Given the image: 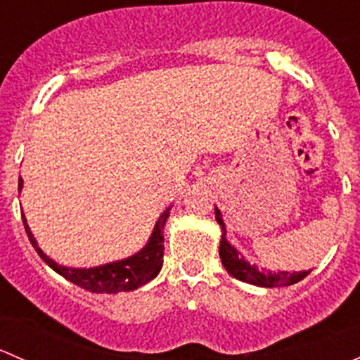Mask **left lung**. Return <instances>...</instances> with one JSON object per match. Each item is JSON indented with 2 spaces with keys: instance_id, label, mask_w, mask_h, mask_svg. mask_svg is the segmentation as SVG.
I'll return each instance as SVG.
<instances>
[{
  "instance_id": "obj_1",
  "label": "left lung",
  "mask_w": 360,
  "mask_h": 360,
  "mask_svg": "<svg viewBox=\"0 0 360 360\" xmlns=\"http://www.w3.org/2000/svg\"><path fill=\"white\" fill-rule=\"evenodd\" d=\"M216 219L224 231V223L223 219H221V212L217 210V207ZM219 257L228 274L233 275L238 281L249 282V284L259 285V288H282V285H292L296 284V282L303 281V278L310 274V271H277V274H271V271L264 274V271H259L256 266H250L244 257L238 256L237 250L226 242L224 233L219 244Z\"/></svg>"
}]
</instances>
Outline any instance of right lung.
Here are the masks:
<instances>
[{
  "label": "right lung",
  "mask_w": 360,
  "mask_h": 360,
  "mask_svg": "<svg viewBox=\"0 0 360 360\" xmlns=\"http://www.w3.org/2000/svg\"><path fill=\"white\" fill-rule=\"evenodd\" d=\"M22 188V179H19V191ZM167 217H169V210L160 216L158 223L155 224V230L151 233L150 242L141 252H137L136 256L127 257V259L118 261V263H110L104 264V266L97 268H66L60 266L59 263L50 259L46 254H43V250L38 248L34 237H32L31 230H29L27 223H25V217L22 216L25 233H27L29 242L32 244V248L36 249V252L39 254L43 261L52 268L53 271H57L59 275H63L64 278L72 284H76L78 288L85 289L90 292H108V294H116L122 291H134V289L141 288V285L148 284L151 278H155L158 275L160 268L163 263V224H165Z\"/></svg>",
  "instance_id": "1"
}]
</instances>
